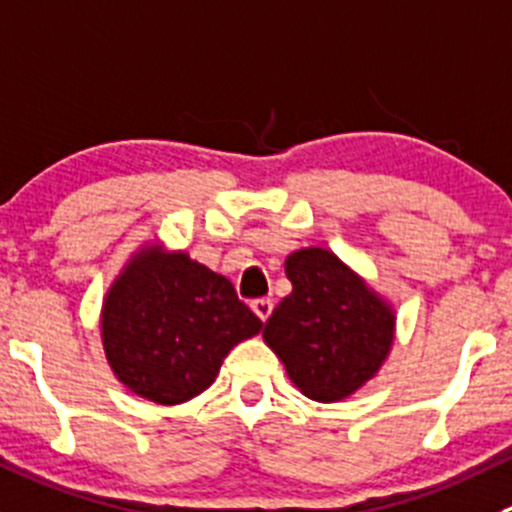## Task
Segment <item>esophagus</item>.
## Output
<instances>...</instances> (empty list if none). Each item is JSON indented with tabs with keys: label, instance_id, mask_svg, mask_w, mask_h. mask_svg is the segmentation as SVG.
I'll list each match as a JSON object with an SVG mask.
<instances>
[{
	"label": "esophagus",
	"instance_id": "obj_1",
	"mask_svg": "<svg viewBox=\"0 0 512 512\" xmlns=\"http://www.w3.org/2000/svg\"><path fill=\"white\" fill-rule=\"evenodd\" d=\"M252 312H255V315L260 317L262 322H267V317L272 315V300H267V297H262V300H255V302H252Z\"/></svg>",
	"mask_w": 512,
	"mask_h": 512
}]
</instances>
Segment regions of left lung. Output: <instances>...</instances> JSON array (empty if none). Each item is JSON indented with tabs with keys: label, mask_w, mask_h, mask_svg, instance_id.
Returning a JSON list of instances; mask_svg holds the SVG:
<instances>
[{
	"label": "left lung",
	"mask_w": 512,
	"mask_h": 512,
	"mask_svg": "<svg viewBox=\"0 0 512 512\" xmlns=\"http://www.w3.org/2000/svg\"><path fill=\"white\" fill-rule=\"evenodd\" d=\"M292 292L265 322L267 347L305 398L340 403L380 372L395 342V307L327 247L287 255Z\"/></svg>",
	"instance_id": "1"
}]
</instances>
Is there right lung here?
I'll return each instance as SVG.
<instances>
[{"label":"right lung","mask_w":512,"mask_h":512,"mask_svg":"<svg viewBox=\"0 0 512 512\" xmlns=\"http://www.w3.org/2000/svg\"><path fill=\"white\" fill-rule=\"evenodd\" d=\"M260 330V317L237 300L227 277L162 240H145L127 257L99 310L114 377L157 405L197 398L232 347Z\"/></svg>","instance_id":"add662e5"}]
</instances>
